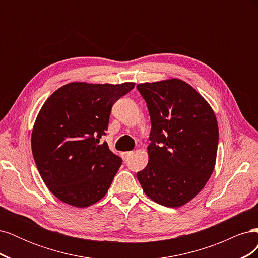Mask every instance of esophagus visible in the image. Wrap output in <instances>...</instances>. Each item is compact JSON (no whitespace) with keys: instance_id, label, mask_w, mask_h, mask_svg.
Instances as JSON below:
<instances>
[{"instance_id":"obj_1","label":"esophagus","mask_w":258,"mask_h":258,"mask_svg":"<svg viewBox=\"0 0 258 258\" xmlns=\"http://www.w3.org/2000/svg\"><path fill=\"white\" fill-rule=\"evenodd\" d=\"M132 154H134V152H124V153H122V158L124 160H127Z\"/></svg>"}]
</instances>
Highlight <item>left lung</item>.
I'll list each match as a JSON object with an SVG mask.
<instances>
[{
  "instance_id": "8db88e82",
  "label": "left lung",
  "mask_w": 258,
  "mask_h": 258,
  "mask_svg": "<svg viewBox=\"0 0 258 258\" xmlns=\"http://www.w3.org/2000/svg\"><path fill=\"white\" fill-rule=\"evenodd\" d=\"M137 88L152 122L148 163L137 177L153 201L169 208L184 206L204 188L214 170L218 144L215 114L182 80L139 84Z\"/></svg>"
}]
</instances>
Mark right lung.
Wrapping results in <instances>:
<instances>
[{"label":"right lung","mask_w":258,"mask_h":258,"mask_svg":"<svg viewBox=\"0 0 258 258\" xmlns=\"http://www.w3.org/2000/svg\"><path fill=\"white\" fill-rule=\"evenodd\" d=\"M135 85L74 82L45 101L31 147L41 177L59 200L86 208L105 196L122 160L100 139L113 104Z\"/></svg>","instance_id":"1"}]
</instances>
